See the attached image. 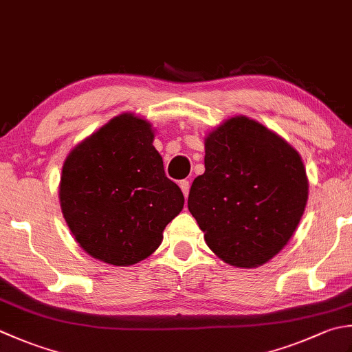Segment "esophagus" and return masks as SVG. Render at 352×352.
I'll use <instances>...</instances> for the list:
<instances>
[{"label":"esophagus","mask_w":352,"mask_h":352,"mask_svg":"<svg viewBox=\"0 0 352 352\" xmlns=\"http://www.w3.org/2000/svg\"><path fill=\"white\" fill-rule=\"evenodd\" d=\"M180 189H182V192H183V195H184V198H188V197H189V189H190V183H189L188 180H182V182H180Z\"/></svg>","instance_id":"34e87169"}]
</instances>
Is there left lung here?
Returning a JSON list of instances; mask_svg holds the SVG:
<instances>
[{"label": "left lung", "instance_id": "obj_1", "mask_svg": "<svg viewBox=\"0 0 352 352\" xmlns=\"http://www.w3.org/2000/svg\"><path fill=\"white\" fill-rule=\"evenodd\" d=\"M204 174L188 208L209 249L233 267L253 268L284 249L304 215L308 178L290 143L245 116L204 139Z\"/></svg>", "mask_w": 352, "mask_h": 352}]
</instances>
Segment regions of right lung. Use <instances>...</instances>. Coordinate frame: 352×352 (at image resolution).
I'll return each instance as SVG.
<instances>
[{
    "mask_svg": "<svg viewBox=\"0 0 352 352\" xmlns=\"http://www.w3.org/2000/svg\"><path fill=\"white\" fill-rule=\"evenodd\" d=\"M148 120L123 113L67 155L59 183L62 215L89 256L109 265L140 263L162 244L184 197L164 174Z\"/></svg>",
    "mask_w": 352,
    "mask_h": 352,
    "instance_id": "right-lung-1",
    "label": "right lung"
}]
</instances>
